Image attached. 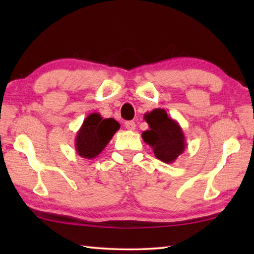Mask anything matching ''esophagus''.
I'll list each match as a JSON object with an SVG mask.
<instances>
[{
	"label": "esophagus",
	"mask_w": 254,
	"mask_h": 254,
	"mask_svg": "<svg viewBox=\"0 0 254 254\" xmlns=\"http://www.w3.org/2000/svg\"><path fill=\"white\" fill-rule=\"evenodd\" d=\"M124 127H126L127 130L133 131L135 128V123L133 121H127L126 123H124Z\"/></svg>",
	"instance_id": "esophagus-1"
}]
</instances>
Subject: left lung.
Instances as JSON below:
<instances>
[{
  "label": "left lung",
  "mask_w": 254,
  "mask_h": 254,
  "mask_svg": "<svg viewBox=\"0 0 254 254\" xmlns=\"http://www.w3.org/2000/svg\"><path fill=\"white\" fill-rule=\"evenodd\" d=\"M150 130L142 133V139L152 148L156 158L162 162L173 163L185 149L186 140L182 127L168 117L163 109H154L144 114Z\"/></svg>",
  "instance_id": "1"
}]
</instances>
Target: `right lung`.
I'll use <instances>...</instances> for the list:
<instances>
[{"label": "right lung", "instance_id": "right-lung-1", "mask_svg": "<svg viewBox=\"0 0 254 254\" xmlns=\"http://www.w3.org/2000/svg\"><path fill=\"white\" fill-rule=\"evenodd\" d=\"M120 128L114 119H103L100 113H92L84 120L77 131L75 148L81 158L94 159L100 154Z\"/></svg>", "mask_w": 254, "mask_h": 254}]
</instances>
